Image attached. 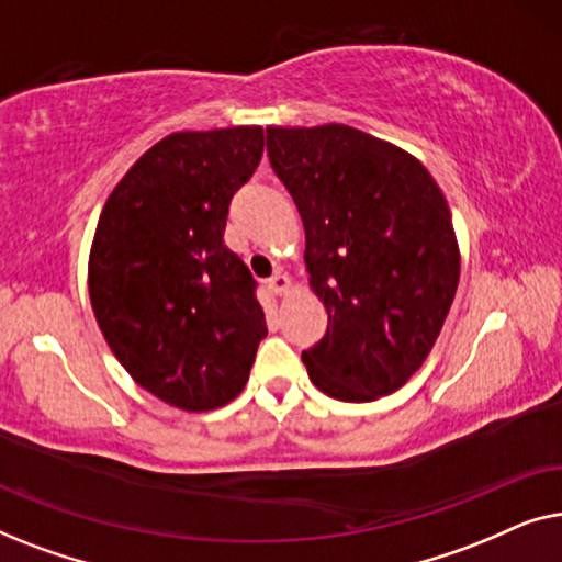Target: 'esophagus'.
I'll return each instance as SVG.
<instances>
[{"label": "esophagus", "instance_id": "obj_1", "mask_svg": "<svg viewBox=\"0 0 562 562\" xmlns=\"http://www.w3.org/2000/svg\"><path fill=\"white\" fill-rule=\"evenodd\" d=\"M268 286H271L276 294H289V291L294 289V281H291L286 273H276L268 279Z\"/></svg>", "mask_w": 562, "mask_h": 562}]
</instances>
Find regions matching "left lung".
Listing matches in <instances>:
<instances>
[{
    "label": "left lung",
    "instance_id": "1",
    "mask_svg": "<svg viewBox=\"0 0 562 562\" xmlns=\"http://www.w3.org/2000/svg\"><path fill=\"white\" fill-rule=\"evenodd\" d=\"M273 173L306 233L327 333L302 352L322 394L373 402L425 363L456 299L450 206L417 158L348 125L268 127Z\"/></svg>",
    "mask_w": 562,
    "mask_h": 562
}]
</instances>
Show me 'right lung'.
I'll use <instances>...</instances> for the list:
<instances>
[{
	"label": "right lung",
	"mask_w": 562,
	"mask_h": 562,
	"mask_svg": "<svg viewBox=\"0 0 562 562\" xmlns=\"http://www.w3.org/2000/svg\"><path fill=\"white\" fill-rule=\"evenodd\" d=\"M263 156V127L173 133L106 199L89 296L106 345L160 402L210 412L240 394L268 335L256 279L227 248L229 202Z\"/></svg>",
	"instance_id": "add662e5"
}]
</instances>
